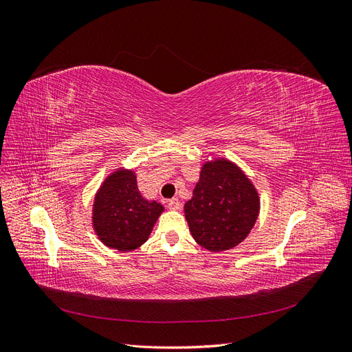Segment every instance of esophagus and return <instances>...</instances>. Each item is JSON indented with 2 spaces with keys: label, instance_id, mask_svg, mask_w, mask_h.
Instances as JSON below:
<instances>
[{
  "label": "esophagus",
  "instance_id": "esophagus-1",
  "mask_svg": "<svg viewBox=\"0 0 352 352\" xmlns=\"http://www.w3.org/2000/svg\"><path fill=\"white\" fill-rule=\"evenodd\" d=\"M167 207H168L170 210H179V208H180V201H179L177 198L168 199V201H167Z\"/></svg>",
  "mask_w": 352,
  "mask_h": 352
}]
</instances>
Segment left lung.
<instances>
[{"label": "left lung", "mask_w": 352, "mask_h": 352, "mask_svg": "<svg viewBox=\"0 0 352 352\" xmlns=\"http://www.w3.org/2000/svg\"><path fill=\"white\" fill-rule=\"evenodd\" d=\"M258 211L260 198L252 182L225 158L202 166L192 198L185 204L190 233L211 252L241 243L257 221Z\"/></svg>", "instance_id": "1"}]
</instances>
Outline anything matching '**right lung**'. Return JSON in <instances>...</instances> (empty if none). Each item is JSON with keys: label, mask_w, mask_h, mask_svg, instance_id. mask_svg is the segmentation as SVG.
I'll return each instance as SVG.
<instances>
[{"label": "right lung", "mask_w": 352, "mask_h": 352, "mask_svg": "<svg viewBox=\"0 0 352 352\" xmlns=\"http://www.w3.org/2000/svg\"><path fill=\"white\" fill-rule=\"evenodd\" d=\"M163 206L145 199L132 170H116L102 182L94 201L92 223L104 245L133 251L148 239Z\"/></svg>", "instance_id": "add662e5"}]
</instances>
